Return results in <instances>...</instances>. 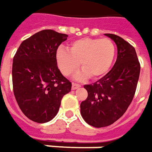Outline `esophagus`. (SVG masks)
Here are the masks:
<instances>
[{"instance_id": "1", "label": "esophagus", "mask_w": 152, "mask_h": 152, "mask_svg": "<svg viewBox=\"0 0 152 152\" xmlns=\"http://www.w3.org/2000/svg\"><path fill=\"white\" fill-rule=\"evenodd\" d=\"M81 87V85L80 84H78V83H72V90H76V89H77L78 88H80Z\"/></svg>"}]
</instances>
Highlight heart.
<instances>
[{"instance_id":"1","label":"heart","mask_w":152,"mask_h":152,"mask_svg":"<svg viewBox=\"0 0 152 152\" xmlns=\"http://www.w3.org/2000/svg\"><path fill=\"white\" fill-rule=\"evenodd\" d=\"M115 57V45L109 38L84 37L69 44V51L58 48L56 52L58 66L66 76L72 75L79 68L76 79L83 80L90 76L99 78L105 75L110 68Z\"/></svg>"}]
</instances>
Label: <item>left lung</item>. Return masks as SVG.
Listing matches in <instances>:
<instances>
[{
	"instance_id": "left-lung-1",
	"label": "left lung",
	"mask_w": 152,
	"mask_h": 152,
	"mask_svg": "<svg viewBox=\"0 0 152 152\" xmlns=\"http://www.w3.org/2000/svg\"><path fill=\"white\" fill-rule=\"evenodd\" d=\"M104 35L116 44V61L105 76L84 86L88 98L80 105L85 122L95 128L111 125L126 112L134 99L140 72L134 48L116 35Z\"/></svg>"
}]
</instances>
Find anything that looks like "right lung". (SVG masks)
Here are the masks:
<instances>
[{
  "label": "right lung",
  "mask_w": 152,
  "mask_h": 152,
  "mask_svg": "<svg viewBox=\"0 0 152 152\" xmlns=\"http://www.w3.org/2000/svg\"><path fill=\"white\" fill-rule=\"evenodd\" d=\"M67 35L43 30L24 40L13 57L12 86L17 103L33 122L44 123L57 115L71 83L58 68L56 52Z\"/></svg>",
  "instance_id": "1"
}]
</instances>
